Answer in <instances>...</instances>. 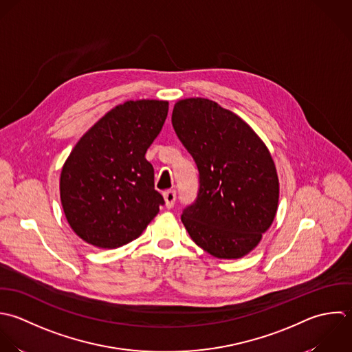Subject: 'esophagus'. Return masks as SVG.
Returning <instances> with one entry per match:
<instances>
[{
	"mask_svg": "<svg viewBox=\"0 0 352 352\" xmlns=\"http://www.w3.org/2000/svg\"><path fill=\"white\" fill-rule=\"evenodd\" d=\"M164 196V201H166V207L167 208H173L175 199H177V192L175 190H167L163 193Z\"/></svg>",
	"mask_w": 352,
	"mask_h": 352,
	"instance_id": "esophagus-1",
	"label": "esophagus"
}]
</instances>
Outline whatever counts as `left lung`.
I'll use <instances>...</instances> for the list:
<instances>
[{
	"mask_svg": "<svg viewBox=\"0 0 352 352\" xmlns=\"http://www.w3.org/2000/svg\"><path fill=\"white\" fill-rule=\"evenodd\" d=\"M173 127L199 170V192L181 217L192 240L219 259L250 254L272 226L277 170L258 134L208 98L175 102Z\"/></svg>",
	"mask_w": 352,
	"mask_h": 352,
	"instance_id": "left-lung-1",
	"label": "left lung"
}]
</instances>
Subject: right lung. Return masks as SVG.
Returning <instances> with one entry per match:
<instances>
[{
  "label": "right lung",
  "mask_w": 352,
  "mask_h": 352,
  "mask_svg": "<svg viewBox=\"0 0 352 352\" xmlns=\"http://www.w3.org/2000/svg\"><path fill=\"white\" fill-rule=\"evenodd\" d=\"M167 112V101H126L71 151L60 175V199L71 229L87 244L111 250L135 240L164 204L145 153Z\"/></svg>",
  "instance_id": "right-lung-1"
}]
</instances>
